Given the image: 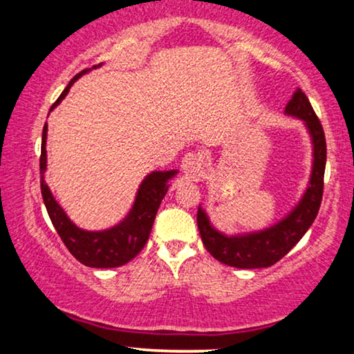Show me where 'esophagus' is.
Listing matches in <instances>:
<instances>
[{
	"mask_svg": "<svg viewBox=\"0 0 354 354\" xmlns=\"http://www.w3.org/2000/svg\"><path fill=\"white\" fill-rule=\"evenodd\" d=\"M182 171L185 174H190V176H201L203 172V159L196 151H188L185 156L182 158L180 164Z\"/></svg>",
	"mask_w": 354,
	"mask_h": 354,
	"instance_id": "obj_1",
	"label": "esophagus"
}]
</instances>
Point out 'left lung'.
Wrapping results in <instances>:
<instances>
[{"label": "left lung", "mask_w": 354, "mask_h": 354, "mask_svg": "<svg viewBox=\"0 0 354 354\" xmlns=\"http://www.w3.org/2000/svg\"><path fill=\"white\" fill-rule=\"evenodd\" d=\"M285 113L304 120L313 140V172L309 187L295 209L269 229L246 235L227 236L211 225L203 207H198L196 222L203 245L217 261L239 269L269 268L283 258L301 240L316 219L324 193L327 145L319 118L314 113L308 96L301 88L295 90L292 100L285 106Z\"/></svg>", "instance_id": "obj_1"}]
</instances>
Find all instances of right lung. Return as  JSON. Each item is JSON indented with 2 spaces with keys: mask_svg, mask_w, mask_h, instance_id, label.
Masks as SVG:
<instances>
[{
  "mask_svg": "<svg viewBox=\"0 0 354 354\" xmlns=\"http://www.w3.org/2000/svg\"><path fill=\"white\" fill-rule=\"evenodd\" d=\"M86 71H82L74 79L69 82L56 103L51 106L56 108L61 103L62 98L67 95V91L72 84L79 79ZM50 109V111H51ZM46 132L48 125L45 124L41 135V154H40V187L41 196L45 201L48 216L55 225L57 235L64 241L67 250L82 264L88 268H119V266L127 264L132 261L143 246L147 245L148 236L151 234V227L156 217L164 195L167 193L169 178L176 176L177 171L166 172H151L145 177L142 185L138 188L137 198H135L133 207L130 209L129 216L120 222V224L111 227L108 230L101 232H88L82 230L72 222L62 207L57 205L55 196L50 188H48L43 174L46 171Z\"/></svg>",
  "mask_w": 354,
  "mask_h": 354,
  "instance_id": "add662e5",
  "label": "right lung"
}]
</instances>
